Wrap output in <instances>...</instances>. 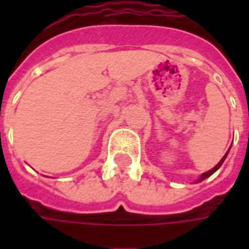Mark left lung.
<instances>
[{
  "instance_id": "obj_1",
  "label": "left lung",
  "mask_w": 249,
  "mask_h": 249,
  "mask_svg": "<svg viewBox=\"0 0 249 249\" xmlns=\"http://www.w3.org/2000/svg\"><path fill=\"white\" fill-rule=\"evenodd\" d=\"M228 152H230V151H228ZM228 152H227V153H225V156L223 157V159H221V160H220V162H219V164H217V165H216V167L212 168V169H211V171H208V172L203 173V175H201V178H198V181H203V180H205V178H209V176H211V175H212V173L216 172V171H217V169H219V168L221 167V164H223V162H224L225 157H227V155H228Z\"/></svg>"
}]
</instances>
